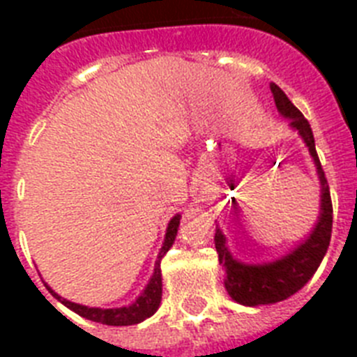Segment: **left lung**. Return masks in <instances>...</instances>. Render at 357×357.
Here are the masks:
<instances>
[{
    "mask_svg": "<svg viewBox=\"0 0 357 357\" xmlns=\"http://www.w3.org/2000/svg\"><path fill=\"white\" fill-rule=\"evenodd\" d=\"M273 100L279 114L289 121V128L301 135L307 146L309 155L317 168L320 181V213L311 232L302 241H298L288 254L280 255L266 263H243L232 255L227 245V238L220 227H216L214 245L218 259L225 272V289L230 298L241 305L257 307V305L275 304L295 295L298 289L307 284L320 266L327 248H329L331 232H333V204H331L329 184L326 173L321 169L320 159L314 148V137L311 125L302 116V112L293 105L279 85L270 84Z\"/></svg>",
    "mask_w": 357,
    "mask_h": 357,
    "instance_id": "left-lung-1",
    "label": "left lung"
}]
</instances>
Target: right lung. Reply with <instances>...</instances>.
<instances>
[{
    "label": "right lung",
    "instance_id": "obj_1",
    "mask_svg": "<svg viewBox=\"0 0 357 357\" xmlns=\"http://www.w3.org/2000/svg\"><path fill=\"white\" fill-rule=\"evenodd\" d=\"M181 214H175V216L169 220L168 229H166V236H164V243L160 247L159 254H157L155 268H153V273H151L148 284L144 286V289L141 291V295L135 298L132 304L121 305V307H89V305H82L77 302H71L64 296H61L56 291H53L46 282L44 286L48 288V291L55 296L56 301L64 304L66 307H69L71 311H75L80 317L87 318L91 321H98V324H105V326H134V324H141L143 320L150 318L151 314L155 313L160 305V298H162V273H160V261L166 255V252L172 248V245L175 243L176 230L181 225Z\"/></svg>",
    "mask_w": 357,
    "mask_h": 357
}]
</instances>
